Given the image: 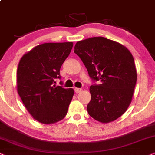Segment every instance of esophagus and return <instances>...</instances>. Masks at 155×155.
<instances>
[{"label": "esophagus", "mask_w": 155, "mask_h": 155, "mask_svg": "<svg viewBox=\"0 0 155 155\" xmlns=\"http://www.w3.org/2000/svg\"><path fill=\"white\" fill-rule=\"evenodd\" d=\"M82 91L81 88H74V91H75V93H76V94H79V93H80Z\"/></svg>", "instance_id": "1"}]
</instances>
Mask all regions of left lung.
Returning a JSON list of instances; mask_svg holds the SVG:
<instances>
[{
	"mask_svg": "<svg viewBox=\"0 0 155 155\" xmlns=\"http://www.w3.org/2000/svg\"><path fill=\"white\" fill-rule=\"evenodd\" d=\"M74 51L83 61L91 79L101 82L89 88L88 114L102 123L115 120L130 104L137 81L131 52L123 45L103 37L79 41Z\"/></svg>",
	"mask_w": 155,
	"mask_h": 155,
	"instance_id": "1",
	"label": "left lung"
}]
</instances>
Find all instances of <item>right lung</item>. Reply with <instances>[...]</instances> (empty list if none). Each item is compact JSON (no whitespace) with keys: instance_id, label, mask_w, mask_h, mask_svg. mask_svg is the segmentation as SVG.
<instances>
[{"instance_id":"1","label":"right lung","mask_w":155,"mask_h":155,"mask_svg":"<svg viewBox=\"0 0 155 155\" xmlns=\"http://www.w3.org/2000/svg\"><path fill=\"white\" fill-rule=\"evenodd\" d=\"M73 42L39 45L25 54L18 64L17 91L33 118L49 125L64 118L74 96L73 88L54 85ZM61 84H62L61 82Z\"/></svg>"}]
</instances>
